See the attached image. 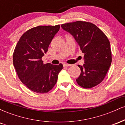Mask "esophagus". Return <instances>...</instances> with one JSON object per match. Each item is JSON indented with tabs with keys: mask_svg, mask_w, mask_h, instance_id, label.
Segmentation results:
<instances>
[{
	"mask_svg": "<svg viewBox=\"0 0 125 125\" xmlns=\"http://www.w3.org/2000/svg\"><path fill=\"white\" fill-rule=\"evenodd\" d=\"M72 64H67V63H64L63 66L65 67H68V66H71Z\"/></svg>",
	"mask_w": 125,
	"mask_h": 125,
	"instance_id": "obj_1",
	"label": "esophagus"
}]
</instances>
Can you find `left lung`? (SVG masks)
I'll use <instances>...</instances> for the list:
<instances>
[{
	"mask_svg": "<svg viewBox=\"0 0 125 125\" xmlns=\"http://www.w3.org/2000/svg\"><path fill=\"white\" fill-rule=\"evenodd\" d=\"M70 33L84 53V63L76 81L83 88H92L104 79L112 62L110 42L105 34L92 23L76 21L61 25Z\"/></svg>",
	"mask_w": 125,
	"mask_h": 125,
	"instance_id": "obj_1",
	"label": "left lung"
}]
</instances>
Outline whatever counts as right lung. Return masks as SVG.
I'll list each match as a JSON object with an SVG mask.
<instances>
[{
	"instance_id": "obj_1",
	"label": "right lung",
	"mask_w": 125,
	"mask_h": 125,
	"mask_svg": "<svg viewBox=\"0 0 125 125\" xmlns=\"http://www.w3.org/2000/svg\"><path fill=\"white\" fill-rule=\"evenodd\" d=\"M60 25L38 26L23 34L16 46L13 62L21 81L31 91L48 92L56 83L63 64H44L42 60Z\"/></svg>"
}]
</instances>
